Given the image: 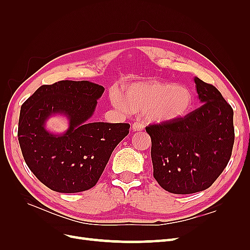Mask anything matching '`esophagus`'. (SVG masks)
I'll return each mask as SVG.
<instances>
[{
    "mask_svg": "<svg viewBox=\"0 0 250 250\" xmlns=\"http://www.w3.org/2000/svg\"><path fill=\"white\" fill-rule=\"evenodd\" d=\"M131 129H132L134 132L142 131V130L145 129V126H144V124L141 123V122H134V123L132 124V126H131Z\"/></svg>",
    "mask_w": 250,
    "mask_h": 250,
    "instance_id": "esophagus-1",
    "label": "esophagus"
}]
</instances>
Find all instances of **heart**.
<instances>
[{"label": "heart", "instance_id": "b5f03b06", "mask_svg": "<svg viewBox=\"0 0 250 250\" xmlns=\"http://www.w3.org/2000/svg\"><path fill=\"white\" fill-rule=\"evenodd\" d=\"M110 101L125 115L143 112L150 123L169 124L183 119L190 111L193 94L188 87L176 83L145 81L128 86L124 97L113 90Z\"/></svg>", "mask_w": 250, "mask_h": 250}]
</instances>
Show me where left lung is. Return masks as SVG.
I'll list each match as a JSON object with an SVG mask.
<instances>
[{"mask_svg": "<svg viewBox=\"0 0 250 250\" xmlns=\"http://www.w3.org/2000/svg\"><path fill=\"white\" fill-rule=\"evenodd\" d=\"M194 82L200 107L173 123L146 128L153 176L173 194L207 190L229 164L233 146L231 106L215 86L198 77Z\"/></svg>", "mask_w": 250, "mask_h": 250, "instance_id": "1", "label": "left lung"}]
</instances>
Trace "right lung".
I'll return each instance as SVG.
<instances>
[{
	"label": "right lung",
	"instance_id": "add662e5",
	"mask_svg": "<svg viewBox=\"0 0 250 250\" xmlns=\"http://www.w3.org/2000/svg\"><path fill=\"white\" fill-rule=\"evenodd\" d=\"M104 87L89 81L62 80L42 85L21 105L19 143L41 183L59 193H78L99 180L113 149L129 133V124L94 122ZM55 115L68 121L62 134L46 129Z\"/></svg>",
	"mask_w": 250,
	"mask_h": 250
}]
</instances>
